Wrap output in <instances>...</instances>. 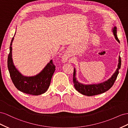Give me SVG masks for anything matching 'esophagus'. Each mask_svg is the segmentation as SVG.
Instances as JSON below:
<instances>
[{"label": "esophagus", "instance_id": "34e87169", "mask_svg": "<svg viewBox=\"0 0 128 128\" xmlns=\"http://www.w3.org/2000/svg\"><path fill=\"white\" fill-rule=\"evenodd\" d=\"M68 59V57L66 55H64L63 57V62H66V60Z\"/></svg>", "mask_w": 128, "mask_h": 128}]
</instances>
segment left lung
I'll use <instances>...</instances> for the list:
<instances>
[{"instance_id":"8db88e82","label":"left lung","mask_w":128,"mask_h":128,"mask_svg":"<svg viewBox=\"0 0 128 128\" xmlns=\"http://www.w3.org/2000/svg\"><path fill=\"white\" fill-rule=\"evenodd\" d=\"M112 32L116 40L120 43V41L118 38V36H117V28L115 26L112 28ZM121 57L119 56L118 68L114 74H112V77L104 82L93 85H84L79 82L76 80V73L74 68V77H73V82H74V86L76 90L78 91L79 93L87 96H93L106 92V91L110 89L112 86V85H114L117 78V76H118L119 70L121 68Z\"/></svg>"}]
</instances>
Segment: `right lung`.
Segmentation results:
<instances>
[{
  "label": "right lung",
  "mask_w": 128,
  "mask_h": 128,
  "mask_svg": "<svg viewBox=\"0 0 128 128\" xmlns=\"http://www.w3.org/2000/svg\"><path fill=\"white\" fill-rule=\"evenodd\" d=\"M12 38L10 47V53L7 60V66L10 78L16 88L24 93L38 96L44 93L48 90L51 80L55 71V65L51 60L43 70L38 74L32 76L22 75L16 68L12 58Z\"/></svg>",
  "instance_id": "obj_1"
}]
</instances>
